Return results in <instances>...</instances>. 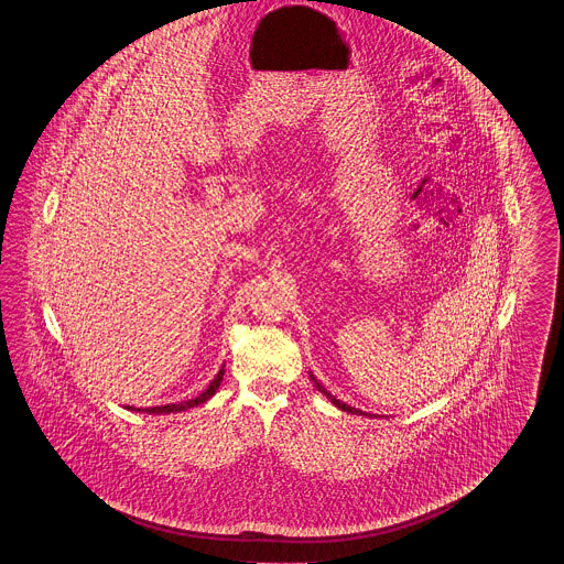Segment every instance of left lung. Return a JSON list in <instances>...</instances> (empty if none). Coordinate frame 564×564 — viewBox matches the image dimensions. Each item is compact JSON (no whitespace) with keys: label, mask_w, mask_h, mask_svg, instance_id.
I'll return each instance as SVG.
<instances>
[{"label":"left lung","mask_w":564,"mask_h":564,"mask_svg":"<svg viewBox=\"0 0 564 564\" xmlns=\"http://www.w3.org/2000/svg\"><path fill=\"white\" fill-rule=\"evenodd\" d=\"M311 378H313V382H315V387L322 391L323 395L329 400V402L334 403V405H338L340 410H345V412H350V414H366V412H361V410H357V408H352V405H347V403L340 402V400H336L325 387H323L322 382L315 378V376L311 375Z\"/></svg>","instance_id":"8db88e82"}]
</instances>
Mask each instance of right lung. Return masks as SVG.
Masks as SVG:
<instances>
[{
    "instance_id": "right-lung-1",
    "label": "right lung",
    "mask_w": 564,
    "mask_h": 564,
    "mask_svg": "<svg viewBox=\"0 0 564 564\" xmlns=\"http://www.w3.org/2000/svg\"><path fill=\"white\" fill-rule=\"evenodd\" d=\"M221 378H224V368L217 372L214 380L209 382V387L198 395V398H194V400H188V402H180V403H166V405H154V408H137V412H150V414H161V412H182V410H188V408H194V405H198V403H205L209 398H214L215 391H217V387H219V382H221ZM134 410V408H131Z\"/></svg>"
}]
</instances>
